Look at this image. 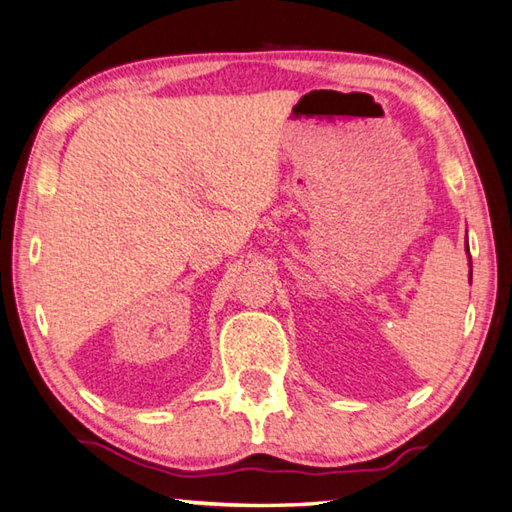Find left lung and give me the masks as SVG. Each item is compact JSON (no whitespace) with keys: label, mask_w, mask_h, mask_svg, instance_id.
Listing matches in <instances>:
<instances>
[{"label":"left lung","mask_w":512,"mask_h":512,"mask_svg":"<svg viewBox=\"0 0 512 512\" xmlns=\"http://www.w3.org/2000/svg\"><path fill=\"white\" fill-rule=\"evenodd\" d=\"M466 247H468V245H466ZM468 256H470V254H468ZM470 267H472V265H470ZM470 278H472V269H470Z\"/></svg>","instance_id":"8db88e82"}]
</instances>
